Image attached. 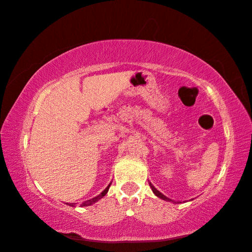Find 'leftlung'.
Returning <instances> with one entry per match:
<instances>
[{
	"label": "left lung",
	"mask_w": 252,
	"mask_h": 252,
	"mask_svg": "<svg viewBox=\"0 0 252 252\" xmlns=\"http://www.w3.org/2000/svg\"><path fill=\"white\" fill-rule=\"evenodd\" d=\"M149 185H150L151 189H152V191H153V193H155L158 198H160V199H162V200H164V201H169V202H173V203H181L180 201H173V200L169 199L168 197H165V195H164V194H162L159 190H157V189H156L155 186L151 185V182H149Z\"/></svg>",
	"instance_id": "8db88e82"
}]
</instances>
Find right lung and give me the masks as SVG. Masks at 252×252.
Segmentation results:
<instances>
[{
  "instance_id": "1",
  "label": "right lung",
  "mask_w": 252,
  "mask_h": 252,
  "mask_svg": "<svg viewBox=\"0 0 252 252\" xmlns=\"http://www.w3.org/2000/svg\"><path fill=\"white\" fill-rule=\"evenodd\" d=\"M110 186H111V183L110 185L105 188V189L102 191V192L99 194V195H96V197H94V198H92V199H90V200H87V201H84L83 203H81V207H88V206H91V204H94L96 201H99L100 199H102L104 197V195L106 194V192H108L109 191V188H110ZM67 206H70V207H75L76 206V203H66Z\"/></svg>"
}]
</instances>
